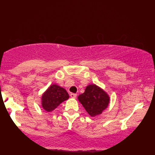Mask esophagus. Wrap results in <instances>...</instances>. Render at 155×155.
<instances>
[{
  "instance_id": "esophagus-1",
  "label": "esophagus",
  "mask_w": 155,
  "mask_h": 155,
  "mask_svg": "<svg viewBox=\"0 0 155 155\" xmlns=\"http://www.w3.org/2000/svg\"><path fill=\"white\" fill-rule=\"evenodd\" d=\"M70 97H71V98L75 99V98H76V97H77V94H75V93H71V94H70Z\"/></svg>"
}]
</instances>
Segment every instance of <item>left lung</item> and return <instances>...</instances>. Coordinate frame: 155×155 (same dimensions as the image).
Listing matches in <instances>:
<instances>
[{
  "mask_svg": "<svg viewBox=\"0 0 155 155\" xmlns=\"http://www.w3.org/2000/svg\"><path fill=\"white\" fill-rule=\"evenodd\" d=\"M78 99L92 117L100 115L107 109L110 101L107 93L95 84L87 86L84 92L80 94Z\"/></svg>",
  "mask_w": 155,
  "mask_h": 155,
  "instance_id": "left-lung-1",
  "label": "left lung"
}]
</instances>
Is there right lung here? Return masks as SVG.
<instances>
[{"label": "right lung", "instance_id": "1", "mask_svg": "<svg viewBox=\"0 0 155 155\" xmlns=\"http://www.w3.org/2000/svg\"><path fill=\"white\" fill-rule=\"evenodd\" d=\"M68 98L69 94L64 88L53 84L42 94L41 106L45 111L51 112Z\"/></svg>", "mask_w": 155, "mask_h": 155}]
</instances>
